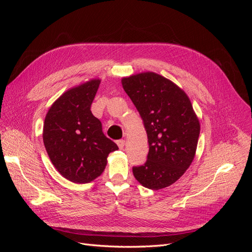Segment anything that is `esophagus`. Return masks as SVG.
Here are the masks:
<instances>
[{
  "instance_id": "1",
  "label": "esophagus",
  "mask_w": 252,
  "mask_h": 252,
  "mask_svg": "<svg viewBox=\"0 0 252 252\" xmlns=\"http://www.w3.org/2000/svg\"><path fill=\"white\" fill-rule=\"evenodd\" d=\"M117 144H118V146H119L120 149H123L124 146H125V141L124 140H119V141H117Z\"/></svg>"
}]
</instances>
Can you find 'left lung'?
I'll list each match as a JSON object with an SVG mask.
<instances>
[{"label": "left lung", "instance_id": "left-lung-1", "mask_svg": "<svg viewBox=\"0 0 252 252\" xmlns=\"http://www.w3.org/2000/svg\"><path fill=\"white\" fill-rule=\"evenodd\" d=\"M146 129L149 152L144 165L133 167L144 187L158 190L177 182L192 163L200 122L184 90L155 72L122 79Z\"/></svg>", "mask_w": 252, "mask_h": 252}]
</instances>
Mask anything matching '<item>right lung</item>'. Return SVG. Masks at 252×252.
<instances>
[{"label":"right lung","mask_w":252,"mask_h":252,"mask_svg":"<svg viewBox=\"0 0 252 252\" xmlns=\"http://www.w3.org/2000/svg\"><path fill=\"white\" fill-rule=\"evenodd\" d=\"M101 80L67 90L51 105L43 127V141L51 163L68 181L84 184L100 177L118 145L103 133L90 107Z\"/></svg>","instance_id":"1"}]
</instances>
